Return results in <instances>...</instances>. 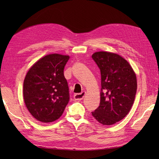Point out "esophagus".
Masks as SVG:
<instances>
[{
  "instance_id": "esophagus-1",
  "label": "esophagus",
  "mask_w": 159,
  "mask_h": 159,
  "mask_svg": "<svg viewBox=\"0 0 159 159\" xmlns=\"http://www.w3.org/2000/svg\"><path fill=\"white\" fill-rule=\"evenodd\" d=\"M86 92L85 91H82L81 93H76L74 95V99L77 101H81L84 98Z\"/></svg>"
}]
</instances>
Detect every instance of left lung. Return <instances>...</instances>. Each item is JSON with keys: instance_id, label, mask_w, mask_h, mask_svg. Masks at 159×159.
<instances>
[{"instance_id": "obj_1", "label": "left lung", "mask_w": 159, "mask_h": 159, "mask_svg": "<svg viewBox=\"0 0 159 159\" xmlns=\"http://www.w3.org/2000/svg\"><path fill=\"white\" fill-rule=\"evenodd\" d=\"M92 58L101 71L100 103L93 117L103 125L122 120L133 104L137 88V77L131 66L123 57L108 52H97Z\"/></svg>"}]
</instances>
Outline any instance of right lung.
<instances>
[{
  "label": "right lung",
  "instance_id": "add662e5",
  "mask_svg": "<svg viewBox=\"0 0 159 159\" xmlns=\"http://www.w3.org/2000/svg\"><path fill=\"white\" fill-rule=\"evenodd\" d=\"M70 56L48 54L28 71L24 80L23 97L33 117L42 123L58 119L70 100L69 88L64 75Z\"/></svg>",
  "mask_w": 159,
  "mask_h": 159
}]
</instances>
